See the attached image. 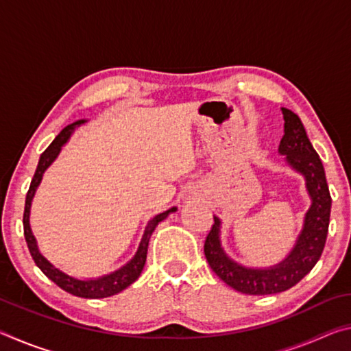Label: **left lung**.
I'll return each instance as SVG.
<instances>
[{
	"instance_id": "left-lung-1",
	"label": "left lung",
	"mask_w": 351,
	"mask_h": 351,
	"mask_svg": "<svg viewBox=\"0 0 351 351\" xmlns=\"http://www.w3.org/2000/svg\"><path fill=\"white\" fill-rule=\"evenodd\" d=\"M282 114L285 134L278 145V153L285 156V162L291 169L304 176L306 193L311 199L294 246L287 257L276 265L266 268L245 266L224 251L221 219L218 217H213L215 223L204 243V254L212 271L226 285L243 294H276L294 287L317 263L328 234L331 197L322 161L308 139L299 116L288 108H282Z\"/></svg>"
}]
</instances>
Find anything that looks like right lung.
I'll list each match as a JSON object with an SVG mask.
<instances>
[{
    "mask_svg": "<svg viewBox=\"0 0 351 351\" xmlns=\"http://www.w3.org/2000/svg\"><path fill=\"white\" fill-rule=\"evenodd\" d=\"M86 119H79L73 123H69L68 127H64L60 134L52 141V144L46 148V150L41 153L40 161L37 165V170H35V175L32 178L31 187H29V192L26 195V204H25V215H23V228H25V239L27 243L29 252H31L32 258L35 261V265L38 266L41 272L49 278V280L54 282L57 287H60L63 291L66 293L77 295V297H83V299H104V297H110L114 295L117 293H121L125 288H128L133 282L138 280V277L141 276L142 269H144L145 260H147V249H148V241H150V237L153 234V230L156 229V226L162 221V219L167 218L170 213H173L178 210V207H170L169 210H165L162 213H158L156 217H153L150 221L147 223L144 235H142L141 243L138 246V251L132 257V260L127 261L125 265L121 266V268L110 272V274L100 276V277H94V278H79L74 276H69L68 272L62 271L60 268H57L54 263H51L43 254H41L37 239L31 229V206H32V199L35 197V192L40 186L41 180H43L45 171L51 167L52 162L56 161L60 154L63 145L71 139V136L75 132V128H79L83 123H86Z\"/></svg>",
    "mask_w": 351,
    "mask_h": 351,
    "instance_id": "1",
    "label": "right lung"
}]
</instances>
